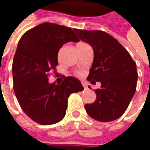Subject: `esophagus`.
<instances>
[{"label":"esophagus","mask_w":150,"mask_h":150,"mask_svg":"<svg viewBox=\"0 0 150 150\" xmlns=\"http://www.w3.org/2000/svg\"><path fill=\"white\" fill-rule=\"evenodd\" d=\"M82 84H83V87L84 88H88V86H87V84H86L85 83H82Z\"/></svg>","instance_id":"34e87169"}]
</instances>
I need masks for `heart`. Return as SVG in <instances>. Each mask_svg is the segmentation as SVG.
Returning <instances> with one entry per match:
<instances>
[{
	"label": "heart",
	"instance_id": "b5f03b06",
	"mask_svg": "<svg viewBox=\"0 0 150 150\" xmlns=\"http://www.w3.org/2000/svg\"><path fill=\"white\" fill-rule=\"evenodd\" d=\"M81 43H83V42H79V44H81ZM77 74H78V75H80V73H79V72H78Z\"/></svg>",
	"mask_w": 150,
	"mask_h": 150
}]
</instances>
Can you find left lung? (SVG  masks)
<instances>
[{"label": "left lung", "mask_w": 150, "mask_h": 150, "mask_svg": "<svg viewBox=\"0 0 150 150\" xmlns=\"http://www.w3.org/2000/svg\"><path fill=\"white\" fill-rule=\"evenodd\" d=\"M74 30L94 50L88 80L92 84L101 83L100 88L96 89V101L86 104L85 109L91 118L98 121L109 122L118 119L128 108L135 94L137 81L136 62L127 50L106 32Z\"/></svg>", "instance_id": "left-lung-1"}]
</instances>
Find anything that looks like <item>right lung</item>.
<instances>
[{
	"instance_id": "right-lung-1",
	"label": "right lung",
	"mask_w": 150,
	"mask_h": 150,
	"mask_svg": "<svg viewBox=\"0 0 150 150\" xmlns=\"http://www.w3.org/2000/svg\"><path fill=\"white\" fill-rule=\"evenodd\" d=\"M79 41L71 28L49 22L29 30L19 41L12 67L13 90L21 109L34 122H59L65 116L70 95L83 90L71 76L60 84L48 82L51 72L56 75L59 49Z\"/></svg>"
}]
</instances>
